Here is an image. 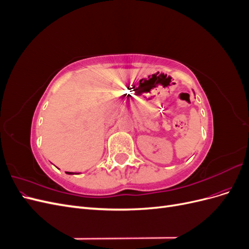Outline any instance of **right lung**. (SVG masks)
<instances>
[{"instance_id": "1", "label": "right lung", "mask_w": 249, "mask_h": 249, "mask_svg": "<svg viewBox=\"0 0 249 249\" xmlns=\"http://www.w3.org/2000/svg\"><path fill=\"white\" fill-rule=\"evenodd\" d=\"M66 173H67V175H79V172L77 173V172H69V171H67Z\"/></svg>"}]
</instances>
